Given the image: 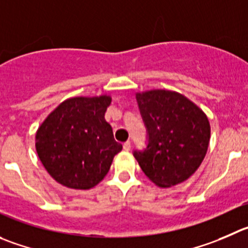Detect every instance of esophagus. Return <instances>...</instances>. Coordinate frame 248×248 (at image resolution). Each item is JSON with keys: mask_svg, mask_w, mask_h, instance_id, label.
<instances>
[{"mask_svg": "<svg viewBox=\"0 0 248 248\" xmlns=\"http://www.w3.org/2000/svg\"><path fill=\"white\" fill-rule=\"evenodd\" d=\"M130 147H131V143L129 142V141H126V142L123 145V148H124V151H130Z\"/></svg>", "mask_w": 248, "mask_h": 248, "instance_id": "obj_1", "label": "esophagus"}]
</instances>
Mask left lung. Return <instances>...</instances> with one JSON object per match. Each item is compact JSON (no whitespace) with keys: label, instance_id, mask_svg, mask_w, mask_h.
Returning <instances> with one entry per match:
<instances>
[{"label":"left lung","instance_id":"left-lung-1","mask_svg":"<svg viewBox=\"0 0 248 248\" xmlns=\"http://www.w3.org/2000/svg\"><path fill=\"white\" fill-rule=\"evenodd\" d=\"M148 134L147 147L134 151L145 175L159 187L187 180L208 150L211 125L206 113L181 93L150 90L136 93Z\"/></svg>","mask_w":248,"mask_h":248}]
</instances>
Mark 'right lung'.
Segmentation results:
<instances>
[{"label": "right lung", "instance_id": "add662e5", "mask_svg": "<svg viewBox=\"0 0 248 248\" xmlns=\"http://www.w3.org/2000/svg\"><path fill=\"white\" fill-rule=\"evenodd\" d=\"M110 102L107 95L68 98L39 126L37 155L61 185L89 190L107 175L113 158L123 148L105 119Z\"/></svg>", "mask_w": 248, "mask_h": 248}]
</instances>
